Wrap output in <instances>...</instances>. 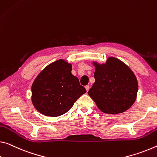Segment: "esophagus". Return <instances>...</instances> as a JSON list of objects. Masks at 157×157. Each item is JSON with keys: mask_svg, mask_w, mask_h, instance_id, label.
Here are the masks:
<instances>
[{"mask_svg": "<svg viewBox=\"0 0 157 157\" xmlns=\"http://www.w3.org/2000/svg\"><path fill=\"white\" fill-rule=\"evenodd\" d=\"M85 89H86V91H88L89 90V85H87V86H85Z\"/></svg>", "mask_w": 157, "mask_h": 157, "instance_id": "34e87169", "label": "esophagus"}]
</instances>
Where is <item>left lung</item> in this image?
Masks as SVG:
<instances>
[{"instance_id":"8db88e82","label":"left lung","mask_w":157,"mask_h":157,"mask_svg":"<svg viewBox=\"0 0 157 157\" xmlns=\"http://www.w3.org/2000/svg\"><path fill=\"white\" fill-rule=\"evenodd\" d=\"M95 82L88 91L99 110L107 114H119L135 103L138 80L131 69L115 57H108L105 63L94 61Z\"/></svg>"}]
</instances>
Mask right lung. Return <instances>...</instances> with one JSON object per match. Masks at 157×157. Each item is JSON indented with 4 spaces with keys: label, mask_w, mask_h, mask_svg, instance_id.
<instances>
[{
    "label": "right lung",
    "mask_w": 157,
    "mask_h": 157,
    "mask_svg": "<svg viewBox=\"0 0 157 157\" xmlns=\"http://www.w3.org/2000/svg\"><path fill=\"white\" fill-rule=\"evenodd\" d=\"M72 63L59 59L47 66L31 86V101L39 113L59 117L67 113L86 89L71 73Z\"/></svg>",
    "instance_id": "add662e5"
}]
</instances>
